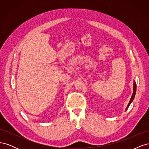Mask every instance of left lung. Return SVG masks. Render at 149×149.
<instances>
[{
    "label": "left lung",
    "mask_w": 149,
    "mask_h": 149,
    "mask_svg": "<svg viewBox=\"0 0 149 149\" xmlns=\"http://www.w3.org/2000/svg\"><path fill=\"white\" fill-rule=\"evenodd\" d=\"M136 88H137V87H136V82L134 81V84H133V93H132V96H131V98H130V101H129V104H128V105H127V107H126L125 111L128 109V107H129L130 104L132 103V102L133 100H134V97H135V96H136Z\"/></svg>",
    "instance_id": "left-lung-1"
}]
</instances>
